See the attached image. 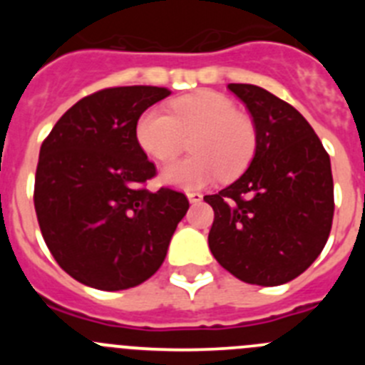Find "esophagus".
I'll return each instance as SVG.
<instances>
[{
    "label": "esophagus",
    "instance_id": "obj_1",
    "mask_svg": "<svg viewBox=\"0 0 365 365\" xmlns=\"http://www.w3.org/2000/svg\"><path fill=\"white\" fill-rule=\"evenodd\" d=\"M186 197H188L190 202H201L202 201V193L188 192V193H186Z\"/></svg>",
    "mask_w": 365,
    "mask_h": 365
}]
</instances>
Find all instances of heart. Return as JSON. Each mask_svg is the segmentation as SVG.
<instances>
[{"instance_id": "1", "label": "heart", "mask_w": 365, "mask_h": 365, "mask_svg": "<svg viewBox=\"0 0 365 365\" xmlns=\"http://www.w3.org/2000/svg\"><path fill=\"white\" fill-rule=\"evenodd\" d=\"M190 140L192 157L163 170V182L180 190H197L210 185L222 173L240 175L256 150L252 122L237 113L227 96L199 91L172 102V115L146 109L135 124V138L148 157L170 163Z\"/></svg>"}]
</instances>
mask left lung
I'll return each instance as SVG.
<instances>
[{"mask_svg": "<svg viewBox=\"0 0 365 365\" xmlns=\"http://www.w3.org/2000/svg\"><path fill=\"white\" fill-rule=\"evenodd\" d=\"M256 128L247 172L205 201L214 208L208 245L245 283L276 287L320 256L334 214L331 159L302 113L252 83H228Z\"/></svg>", "mask_w": 365, "mask_h": 365, "instance_id": "1", "label": "left lung"}]
</instances>
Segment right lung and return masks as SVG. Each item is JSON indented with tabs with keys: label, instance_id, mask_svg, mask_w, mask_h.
<instances>
[{
	"label": "right lung",
	"instance_id": "1",
	"mask_svg": "<svg viewBox=\"0 0 365 365\" xmlns=\"http://www.w3.org/2000/svg\"><path fill=\"white\" fill-rule=\"evenodd\" d=\"M172 91L125 86L78 100L40 148L34 208L45 245L76 282L124 291L163 265L185 193L144 188L155 164L135 138L138 117Z\"/></svg>",
	"mask_w": 365,
	"mask_h": 365
}]
</instances>
